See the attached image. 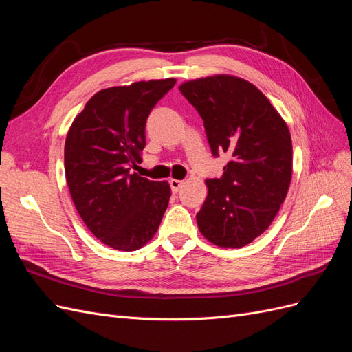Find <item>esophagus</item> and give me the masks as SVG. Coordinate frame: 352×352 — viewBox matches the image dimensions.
Segmentation results:
<instances>
[{"label": "esophagus", "instance_id": "34e87169", "mask_svg": "<svg viewBox=\"0 0 352 352\" xmlns=\"http://www.w3.org/2000/svg\"><path fill=\"white\" fill-rule=\"evenodd\" d=\"M168 184H170V188H172V192H175V194L180 189V186L184 185L182 180H177V179H170Z\"/></svg>", "mask_w": 352, "mask_h": 352}]
</instances>
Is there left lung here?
<instances>
[{"mask_svg": "<svg viewBox=\"0 0 352 352\" xmlns=\"http://www.w3.org/2000/svg\"><path fill=\"white\" fill-rule=\"evenodd\" d=\"M204 120L214 155L232 160L220 179H208L198 229L220 248H241L267 229L292 179V141L269 98L232 74H214L179 87Z\"/></svg>", "mask_w": 352, "mask_h": 352, "instance_id": "left-lung-1", "label": "left lung"}]
</instances>
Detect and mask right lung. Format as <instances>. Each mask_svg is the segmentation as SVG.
Segmentation results:
<instances>
[{
  "label": "right lung",
  "instance_id": "right-lung-1",
  "mask_svg": "<svg viewBox=\"0 0 352 352\" xmlns=\"http://www.w3.org/2000/svg\"><path fill=\"white\" fill-rule=\"evenodd\" d=\"M176 79L141 80L98 91L74 117L65 144L73 204L102 243L135 251L150 242L168 206L170 185L138 173L145 123Z\"/></svg>",
  "mask_w": 352,
  "mask_h": 352
}]
</instances>
